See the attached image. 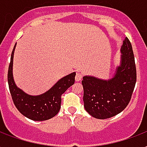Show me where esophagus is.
Instances as JSON below:
<instances>
[{
	"mask_svg": "<svg viewBox=\"0 0 147 147\" xmlns=\"http://www.w3.org/2000/svg\"><path fill=\"white\" fill-rule=\"evenodd\" d=\"M82 77H83V74L81 73L77 72V74H76V77H75V80H76V81H80V80H81Z\"/></svg>",
	"mask_w": 147,
	"mask_h": 147,
	"instance_id": "obj_1",
	"label": "esophagus"
}]
</instances>
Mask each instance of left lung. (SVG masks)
I'll list each match as a JSON object with an SVG mask.
<instances>
[{"label": "left lung", "instance_id": "obj_1", "mask_svg": "<svg viewBox=\"0 0 147 147\" xmlns=\"http://www.w3.org/2000/svg\"><path fill=\"white\" fill-rule=\"evenodd\" d=\"M120 64L110 80L83 77L85 110L96 119H107L122 112L130 101L136 81L134 51L126 37L121 47Z\"/></svg>", "mask_w": 147, "mask_h": 147}]
</instances>
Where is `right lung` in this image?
I'll list each match as a JSON object with an SVG mask.
<instances>
[{
  "label": "right lung",
  "mask_w": 147,
  "mask_h": 147,
  "mask_svg": "<svg viewBox=\"0 0 147 147\" xmlns=\"http://www.w3.org/2000/svg\"><path fill=\"white\" fill-rule=\"evenodd\" d=\"M15 44L11 53L9 64L7 81L14 105L21 114L30 120L43 121L51 119L57 114L61 109V96L67 90L74 84L76 73H71L58 80L51 89L44 94L31 96L18 88L13 77V53Z\"/></svg>",
  "instance_id": "1"
}]
</instances>
